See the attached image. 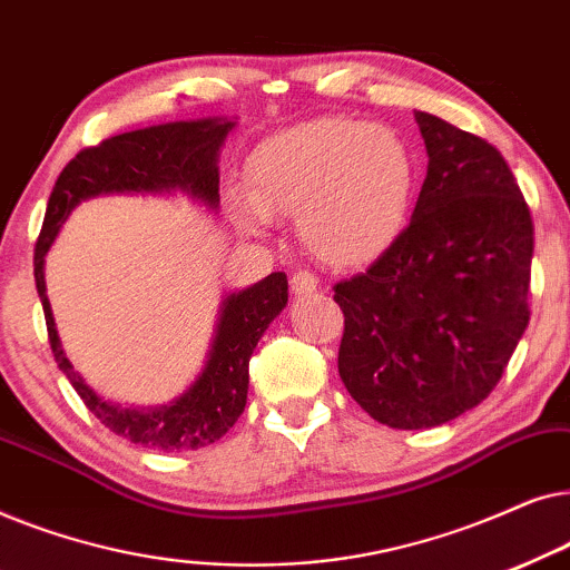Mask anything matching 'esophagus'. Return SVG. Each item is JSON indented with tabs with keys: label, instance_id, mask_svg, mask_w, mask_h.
Instances as JSON below:
<instances>
[{
	"label": "esophagus",
	"instance_id": "34e87169",
	"mask_svg": "<svg viewBox=\"0 0 570 570\" xmlns=\"http://www.w3.org/2000/svg\"><path fill=\"white\" fill-rule=\"evenodd\" d=\"M291 291L303 298V295H314L318 291V279L311 272H295L291 279Z\"/></svg>",
	"mask_w": 570,
	"mask_h": 570
}]
</instances>
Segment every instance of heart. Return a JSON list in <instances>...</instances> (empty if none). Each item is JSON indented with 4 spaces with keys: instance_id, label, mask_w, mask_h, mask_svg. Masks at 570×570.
I'll return each instance as SVG.
<instances>
[{
    "instance_id": "heart-1",
    "label": "heart",
    "mask_w": 570,
    "mask_h": 570,
    "mask_svg": "<svg viewBox=\"0 0 570 570\" xmlns=\"http://www.w3.org/2000/svg\"><path fill=\"white\" fill-rule=\"evenodd\" d=\"M412 197L415 158L394 129L316 119L256 145L248 189H233L228 209L240 230L256 236L275 217L295 215L303 244L316 256L357 264L400 236Z\"/></svg>"
}]
</instances>
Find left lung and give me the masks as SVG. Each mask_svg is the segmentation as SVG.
I'll use <instances>...</instances> for the list:
<instances>
[{"instance_id":"left-lung-1","label":"left lung","mask_w":570,"mask_h":570,"mask_svg":"<svg viewBox=\"0 0 570 570\" xmlns=\"http://www.w3.org/2000/svg\"><path fill=\"white\" fill-rule=\"evenodd\" d=\"M428 174L410 225L334 285L337 368L373 420L423 431L478 407L529 324L532 215L503 155L415 111Z\"/></svg>"}]
</instances>
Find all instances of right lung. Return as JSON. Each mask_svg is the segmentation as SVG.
<instances>
[{
  "instance_id": "add662e5",
  "label": "right lung",
  "mask_w": 570,
  "mask_h": 570,
  "mask_svg": "<svg viewBox=\"0 0 570 570\" xmlns=\"http://www.w3.org/2000/svg\"><path fill=\"white\" fill-rule=\"evenodd\" d=\"M236 121L207 116L124 131L98 147H88L61 170L46 207L36 244V287L43 303L46 330L59 371L82 396L88 410L121 439L155 451H194L230 431L246 407L248 361L267 326L287 306L285 272L223 298L209 342L207 361L181 394L155 407H129L104 400L69 363L46 295L43 264L61 225L82 202L108 194H186L207 209L220 207V147Z\"/></svg>"
}]
</instances>
